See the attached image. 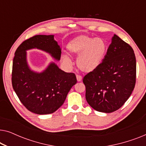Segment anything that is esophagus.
<instances>
[{
	"label": "esophagus",
	"instance_id": "1",
	"mask_svg": "<svg viewBox=\"0 0 146 146\" xmlns=\"http://www.w3.org/2000/svg\"><path fill=\"white\" fill-rule=\"evenodd\" d=\"M76 79H77L78 82H81L82 80V78L81 76L76 75Z\"/></svg>",
	"mask_w": 146,
	"mask_h": 146
}]
</instances>
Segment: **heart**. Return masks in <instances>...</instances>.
I'll return each mask as SVG.
<instances>
[{
    "label": "heart",
    "mask_w": 146,
    "mask_h": 146,
    "mask_svg": "<svg viewBox=\"0 0 146 146\" xmlns=\"http://www.w3.org/2000/svg\"><path fill=\"white\" fill-rule=\"evenodd\" d=\"M106 48L103 40L86 35L75 37L67 45L68 50L71 54L78 56L77 66L86 73L92 72L97 69L104 56ZM62 60L66 64H71V60L68 56H63Z\"/></svg>",
    "instance_id": "obj_1"
}]
</instances>
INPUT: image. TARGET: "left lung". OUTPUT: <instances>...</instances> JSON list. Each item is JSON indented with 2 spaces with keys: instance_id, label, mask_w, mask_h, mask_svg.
<instances>
[{
  "instance_id": "8db88e82",
  "label": "left lung",
  "mask_w": 146,
  "mask_h": 146,
  "mask_svg": "<svg viewBox=\"0 0 146 146\" xmlns=\"http://www.w3.org/2000/svg\"><path fill=\"white\" fill-rule=\"evenodd\" d=\"M135 79L136 60L133 50L114 35L102 62L84 77L86 99L95 110L113 112L130 96Z\"/></svg>"
}]
</instances>
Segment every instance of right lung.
<instances>
[{
  "label": "right lung",
  "instance_id": "1",
  "mask_svg": "<svg viewBox=\"0 0 146 146\" xmlns=\"http://www.w3.org/2000/svg\"><path fill=\"white\" fill-rule=\"evenodd\" d=\"M38 48L59 60L61 49L54 35H36L18 47L13 58L12 84L26 108L36 114H48L56 111L64 102L71 88L77 82L74 73L62 70L52 62L42 72L30 69L27 50Z\"/></svg>",
  "mask_w": 146,
  "mask_h": 146
}]
</instances>
